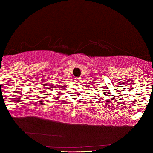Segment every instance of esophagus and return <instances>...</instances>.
Masks as SVG:
<instances>
[{
    "label": "esophagus",
    "mask_w": 153,
    "mask_h": 153,
    "mask_svg": "<svg viewBox=\"0 0 153 153\" xmlns=\"http://www.w3.org/2000/svg\"><path fill=\"white\" fill-rule=\"evenodd\" d=\"M74 81H75V82H77V83H80V82H81V78H75Z\"/></svg>",
    "instance_id": "1"
}]
</instances>
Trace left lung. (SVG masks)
Here are the masks:
<instances>
[{"label": "left lung", "mask_w": 153, "mask_h": 153, "mask_svg": "<svg viewBox=\"0 0 153 153\" xmlns=\"http://www.w3.org/2000/svg\"><path fill=\"white\" fill-rule=\"evenodd\" d=\"M97 84H99V83H97Z\"/></svg>", "instance_id": "8db88e82"}]
</instances>
